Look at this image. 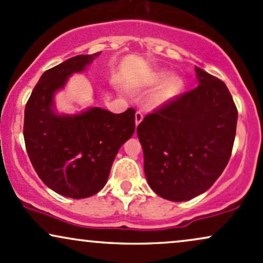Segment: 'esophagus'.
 Returning <instances> with one entry per match:
<instances>
[{
	"label": "esophagus",
	"instance_id": "obj_1",
	"mask_svg": "<svg viewBox=\"0 0 263 263\" xmlns=\"http://www.w3.org/2000/svg\"><path fill=\"white\" fill-rule=\"evenodd\" d=\"M143 118H144V115H143V112L142 111H137L136 112V125H140V122L142 121V120H143Z\"/></svg>",
	"mask_w": 263,
	"mask_h": 263
}]
</instances>
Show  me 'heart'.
Here are the masks:
<instances>
[{"instance_id":"heart-1","label":"heart","mask_w":263,"mask_h":263,"mask_svg":"<svg viewBox=\"0 0 263 263\" xmlns=\"http://www.w3.org/2000/svg\"><path fill=\"white\" fill-rule=\"evenodd\" d=\"M166 76L167 73H165V72H159V73L154 76L152 82H153V83H160V82L165 80ZM182 89H183V82L181 78L179 77L169 78V80L164 82L162 87H160L159 90H158L156 96L157 103L162 104L174 99V98L178 97L179 94L181 93Z\"/></svg>"}]
</instances>
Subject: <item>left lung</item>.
I'll return each mask as SVG.
<instances>
[{
  "label": "left lung",
  "instance_id": "1",
  "mask_svg": "<svg viewBox=\"0 0 263 263\" xmlns=\"http://www.w3.org/2000/svg\"><path fill=\"white\" fill-rule=\"evenodd\" d=\"M198 85L145 115L137 126L148 183L181 202L216 182L232 156L238 109L224 82L196 67Z\"/></svg>",
  "mask_w": 263,
  "mask_h": 263
}]
</instances>
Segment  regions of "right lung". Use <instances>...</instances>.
<instances>
[{
    "instance_id": "add662e5",
    "label": "right lung",
    "mask_w": 263,
    "mask_h": 263,
    "mask_svg": "<svg viewBox=\"0 0 263 263\" xmlns=\"http://www.w3.org/2000/svg\"><path fill=\"white\" fill-rule=\"evenodd\" d=\"M99 53L74 56L44 72L24 111L25 148L36 174L47 187L76 200L104 187L120 147L136 128L134 107L122 114L100 107L76 116L53 112V93Z\"/></svg>"
}]
</instances>
